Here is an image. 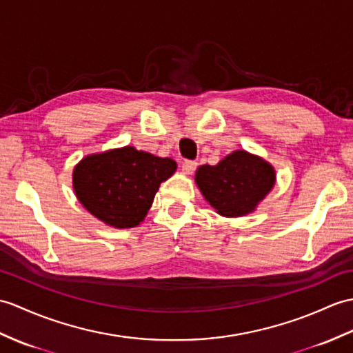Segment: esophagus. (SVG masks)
Segmentation results:
<instances>
[{"label": "esophagus", "instance_id": "34e87169", "mask_svg": "<svg viewBox=\"0 0 353 353\" xmlns=\"http://www.w3.org/2000/svg\"><path fill=\"white\" fill-rule=\"evenodd\" d=\"M196 168V162L195 161H185L182 163V171L185 174H192Z\"/></svg>", "mask_w": 353, "mask_h": 353}]
</instances>
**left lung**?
I'll return each instance as SVG.
<instances>
[{"label": "left lung", "mask_w": 353, "mask_h": 353, "mask_svg": "<svg viewBox=\"0 0 353 353\" xmlns=\"http://www.w3.org/2000/svg\"><path fill=\"white\" fill-rule=\"evenodd\" d=\"M195 182L219 215L242 216L256 209L272 190L275 171L261 158L237 150L216 165H201Z\"/></svg>", "instance_id": "1"}]
</instances>
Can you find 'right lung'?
Segmentation results:
<instances>
[{
	"label": "right lung",
	"instance_id": "1",
	"mask_svg": "<svg viewBox=\"0 0 353 353\" xmlns=\"http://www.w3.org/2000/svg\"><path fill=\"white\" fill-rule=\"evenodd\" d=\"M174 171L173 159L126 145L84 158L73 171V188L90 214L116 228H130L144 219L159 185Z\"/></svg>",
	"mask_w": 353,
	"mask_h": 353
}]
</instances>
